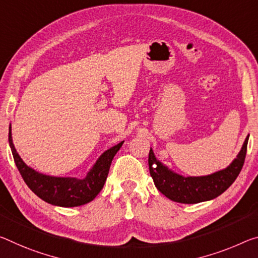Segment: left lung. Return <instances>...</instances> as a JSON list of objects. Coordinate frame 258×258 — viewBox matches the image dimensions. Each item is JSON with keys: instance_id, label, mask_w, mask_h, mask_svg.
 I'll return each mask as SVG.
<instances>
[{"instance_id": "8db88e82", "label": "left lung", "mask_w": 258, "mask_h": 258, "mask_svg": "<svg viewBox=\"0 0 258 258\" xmlns=\"http://www.w3.org/2000/svg\"><path fill=\"white\" fill-rule=\"evenodd\" d=\"M248 138L232 164L225 170L206 177H182L170 171L158 162L153 150L149 151V171L157 189L174 202L193 204L209 201L223 194L230 187L242 169L247 154Z\"/></svg>"}]
</instances>
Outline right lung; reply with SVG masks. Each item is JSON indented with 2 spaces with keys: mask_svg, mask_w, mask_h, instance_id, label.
I'll use <instances>...</instances> for the list:
<instances>
[{
  "mask_svg": "<svg viewBox=\"0 0 258 258\" xmlns=\"http://www.w3.org/2000/svg\"><path fill=\"white\" fill-rule=\"evenodd\" d=\"M122 144L124 141L104 151L85 179L57 178L36 172L23 162L12 144L11 127H9V145L12 156L20 175L28 188L43 201L52 206L67 208L83 206L96 198L107 180L114 155L120 149Z\"/></svg>",
  "mask_w": 258,
  "mask_h": 258,
  "instance_id": "1",
  "label": "right lung"
}]
</instances>
